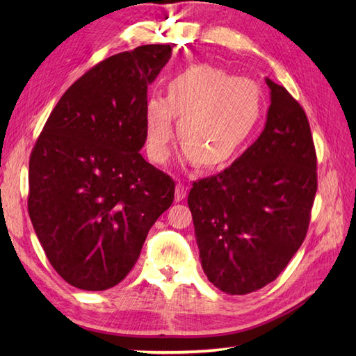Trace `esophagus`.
<instances>
[{
	"instance_id": "1",
	"label": "esophagus",
	"mask_w": 356,
	"mask_h": 356,
	"mask_svg": "<svg viewBox=\"0 0 356 356\" xmlns=\"http://www.w3.org/2000/svg\"><path fill=\"white\" fill-rule=\"evenodd\" d=\"M186 191H188V188H186L182 182H179V184L176 185V200H177V202L184 200V199L186 197Z\"/></svg>"
}]
</instances>
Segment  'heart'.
Wrapping results in <instances>:
<instances>
[{
	"label": "heart",
	"mask_w": 356,
	"mask_h": 356,
	"mask_svg": "<svg viewBox=\"0 0 356 356\" xmlns=\"http://www.w3.org/2000/svg\"><path fill=\"white\" fill-rule=\"evenodd\" d=\"M263 108L260 87L208 64L191 65L166 84V97L145 104L147 149L165 162L172 138V115L184 157L202 168H223L236 159L259 124Z\"/></svg>",
	"instance_id": "heart-1"
}]
</instances>
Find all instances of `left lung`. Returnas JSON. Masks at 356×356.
Segmentation results:
<instances>
[{
  "instance_id": "left-lung-1",
  "label": "left lung",
  "mask_w": 356,
  "mask_h": 356,
  "mask_svg": "<svg viewBox=\"0 0 356 356\" xmlns=\"http://www.w3.org/2000/svg\"><path fill=\"white\" fill-rule=\"evenodd\" d=\"M264 130L222 172L188 195L203 272L222 292L245 295L282 274L311 222L316 153L303 107L266 78Z\"/></svg>"
}]
</instances>
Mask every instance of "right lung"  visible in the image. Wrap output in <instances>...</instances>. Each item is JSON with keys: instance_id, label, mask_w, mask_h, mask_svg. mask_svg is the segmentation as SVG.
Returning a JSON list of instances; mask_svg holds the SVG:
<instances>
[{"instance_id": "obj_1", "label": "right lung", "mask_w": 356, "mask_h": 356, "mask_svg": "<svg viewBox=\"0 0 356 356\" xmlns=\"http://www.w3.org/2000/svg\"><path fill=\"white\" fill-rule=\"evenodd\" d=\"M170 58V44H148L92 67L30 154V220L53 269L78 289L122 282L174 200V180L139 153L147 90Z\"/></svg>"}]
</instances>
